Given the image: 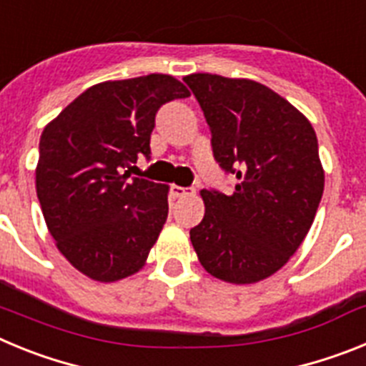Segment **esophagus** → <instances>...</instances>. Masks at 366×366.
I'll list each match as a JSON object with an SVG mask.
<instances>
[{
    "instance_id": "34e87169",
    "label": "esophagus",
    "mask_w": 366,
    "mask_h": 366,
    "mask_svg": "<svg viewBox=\"0 0 366 366\" xmlns=\"http://www.w3.org/2000/svg\"><path fill=\"white\" fill-rule=\"evenodd\" d=\"M194 190L192 189H185V187H179V185H172L170 187V199H179V198H185V196H192Z\"/></svg>"
}]
</instances>
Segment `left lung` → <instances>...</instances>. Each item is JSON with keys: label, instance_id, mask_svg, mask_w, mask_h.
<instances>
[{"label": "left lung", "instance_id": "obj_1", "mask_svg": "<svg viewBox=\"0 0 366 366\" xmlns=\"http://www.w3.org/2000/svg\"><path fill=\"white\" fill-rule=\"evenodd\" d=\"M212 134L214 159L236 174L231 196L203 189L190 242L207 273L229 284L267 279L302 244L321 203L325 168L312 122L267 86L187 74Z\"/></svg>", "mask_w": 366, "mask_h": 366}]
</instances>
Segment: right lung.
Masks as SVG:
<instances>
[{"label": "right lung", "instance_id": "right-lung-1", "mask_svg": "<svg viewBox=\"0 0 366 366\" xmlns=\"http://www.w3.org/2000/svg\"><path fill=\"white\" fill-rule=\"evenodd\" d=\"M189 95L170 74L108 80L41 132L36 194L45 223L58 251L92 280L117 282L147 264L167 222L168 185L130 177V167L150 157L157 109Z\"/></svg>", "mask_w": 366, "mask_h": 366}]
</instances>
